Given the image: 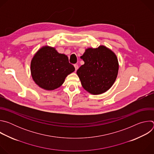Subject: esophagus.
I'll return each instance as SVG.
<instances>
[{
    "label": "esophagus",
    "instance_id": "esophagus-1",
    "mask_svg": "<svg viewBox=\"0 0 154 154\" xmlns=\"http://www.w3.org/2000/svg\"><path fill=\"white\" fill-rule=\"evenodd\" d=\"M74 66V67H75V71H77V70L78 69V68H79V66H78V64H75Z\"/></svg>",
    "mask_w": 154,
    "mask_h": 154
}]
</instances>
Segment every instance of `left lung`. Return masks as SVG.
Masks as SVG:
<instances>
[{
	"instance_id": "1",
	"label": "left lung",
	"mask_w": 154,
	"mask_h": 154,
	"mask_svg": "<svg viewBox=\"0 0 154 154\" xmlns=\"http://www.w3.org/2000/svg\"><path fill=\"white\" fill-rule=\"evenodd\" d=\"M84 61L77 71L83 88L93 95L108 91L118 74L119 63L116 54L105 46L85 49L81 57Z\"/></svg>"
}]
</instances>
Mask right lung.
<instances>
[{"instance_id":"obj_1","label":"right lung","mask_w":154,"mask_h":154,"mask_svg":"<svg viewBox=\"0 0 154 154\" xmlns=\"http://www.w3.org/2000/svg\"><path fill=\"white\" fill-rule=\"evenodd\" d=\"M74 71L67 55L59 54L55 48L49 46L41 47L30 63L33 81L41 88L48 91L58 88L66 77Z\"/></svg>"}]
</instances>
